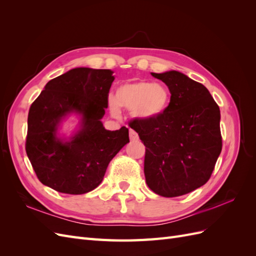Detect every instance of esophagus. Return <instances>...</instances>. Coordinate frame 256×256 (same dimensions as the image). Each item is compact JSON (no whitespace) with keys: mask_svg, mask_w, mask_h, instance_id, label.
<instances>
[{"mask_svg":"<svg viewBox=\"0 0 256 256\" xmlns=\"http://www.w3.org/2000/svg\"><path fill=\"white\" fill-rule=\"evenodd\" d=\"M129 138H130V141H138V134L132 129L129 130Z\"/></svg>","mask_w":256,"mask_h":256,"instance_id":"obj_1","label":"esophagus"}]
</instances>
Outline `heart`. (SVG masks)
Here are the masks:
<instances>
[{
  "mask_svg": "<svg viewBox=\"0 0 256 256\" xmlns=\"http://www.w3.org/2000/svg\"><path fill=\"white\" fill-rule=\"evenodd\" d=\"M170 90L164 84L138 81L122 84L116 92V98H109L110 112L114 118L120 115V108L138 118L150 120L164 113L170 104Z\"/></svg>",
  "mask_w": 256,
  "mask_h": 256,
  "instance_id": "heart-1",
  "label": "heart"
}]
</instances>
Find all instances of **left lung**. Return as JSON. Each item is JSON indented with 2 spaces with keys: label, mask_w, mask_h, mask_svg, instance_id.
Segmentation results:
<instances>
[{
  "label": "left lung",
  "mask_w": 256,
  "mask_h": 256,
  "mask_svg": "<svg viewBox=\"0 0 256 256\" xmlns=\"http://www.w3.org/2000/svg\"><path fill=\"white\" fill-rule=\"evenodd\" d=\"M152 76L171 92L164 113L134 120L145 145L144 174L150 189L175 198L200 188L210 178L222 150L220 109L210 92L180 72Z\"/></svg>",
  "instance_id": "left-lung-1"
}]
</instances>
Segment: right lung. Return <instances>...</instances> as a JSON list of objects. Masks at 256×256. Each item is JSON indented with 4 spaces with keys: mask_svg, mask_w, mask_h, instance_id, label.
<instances>
[{
    "mask_svg": "<svg viewBox=\"0 0 256 256\" xmlns=\"http://www.w3.org/2000/svg\"><path fill=\"white\" fill-rule=\"evenodd\" d=\"M114 81L110 69L79 67L50 80L28 116L26 154L38 180L53 190L84 194L102 182L106 168L129 142L128 128L110 131L102 120ZM82 115L80 130L70 140L57 138L59 122Z\"/></svg>",
    "mask_w": 256,
    "mask_h": 256,
    "instance_id": "add662e5",
    "label": "right lung"
}]
</instances>
